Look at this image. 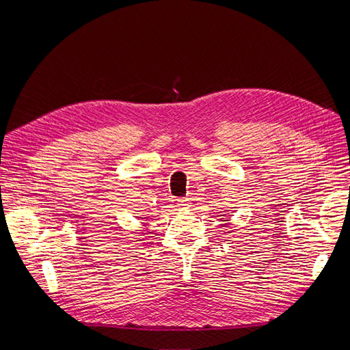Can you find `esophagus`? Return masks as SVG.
<instances>
[{
  "instance_id": "obj_1",
  "label": "esophagus",
  "mask_w": 350,
  "mask_h": 350,
  "mask_svg": "<svg viewBox=\"0 0 350 350\" xmlns=\"http://www.w3.org/2000/svg\"><path fill=\"white\" fill-rule=\"evenodd\" d=\"M176 204H178L179 208H189V206H191V203H189L188 198H179Z\"/></svg>"
}]
</instances>
